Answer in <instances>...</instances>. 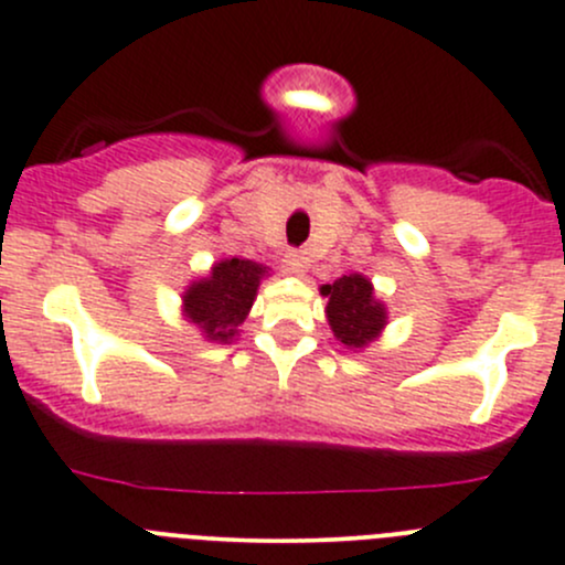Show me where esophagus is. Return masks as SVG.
<instances>
[{
    "instance_id": "esophagus-1",
    "label": "esophagus",
    "mask_w": 565,
    "mask_h": 565,
    "mask_svg": "<svg viewBox=\"0 0 565 565\" xmlns=\"http://www.w3.org/2000/svg\"><path fill=\"white\" fill-rule=\"evenodd\" d=\"M285 269H288L290 275L301 277V275H305V269H307V258L301 253H296V249H290V253L285 255Z\"/></svg>"
}]
</instances>
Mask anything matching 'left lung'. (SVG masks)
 Returning <instances> with one entry per match:
<instances>
[{
	"label": "left lung",
	"instance_id": "8db88e82",
	"mask_svg": "<svg viewBox=\"0 0 565 565\" xmlns=\"http://www.w3.org/2000/svg\"><path fill=\"white\" fill-rule=\"evenodd\" d=\"M327 296V318L334 338L345 349H365L387 327V307L373 296V285L362 275H343L321 285Z\"/></svg>",
	"mask_w": 565,
	"mask_h": 565
}]
</instances>
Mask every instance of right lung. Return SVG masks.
Masks as SVG:
<instances>
[{
  "instance_id": "obj_1",
  "label": "right lung",
  "mask_w": 565,
  "mask_h": 565,
  "mask_svg": "<svg viewBox=\"0 0 565 565\" xmlns=\"http://www.w3.org/2000/svg\"><path fill=\"white\" fill-rule=\"evenodd\" d=\"M269 275L255 260L225 258L211 266V275L183 290V316L200 327L211 343H231L249 316L258 285Z\"/></svg>"
}]
</instances>
